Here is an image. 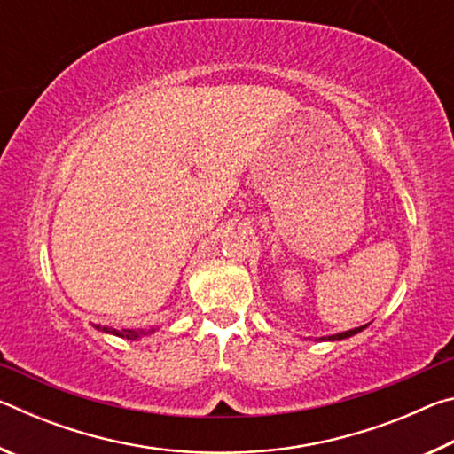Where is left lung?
Returning a JSON list of instances; mask_svg holds the SVG:
<instances>
[{"instance_id":"1","label":"left lung","mask_w":454,"mask_h":454,"mask_svg":"<svg viewBox=\"0 0 454 454\" xmlns=\"http://www.w3.org/2000/svg\"><path fill=\"white\" fill-rule=\"evenodd\" d=\"M366 328V325L364 326H358V328H355V330H347V333H338V334H333V336H320L318 340H344V338H350V336H355V334H358V333H363V330Z\"/></svg>"}]
</instances>
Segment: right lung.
I'll return each mask as SVG.
<instances>
[{"label":"right lung","instance_id":"right-lung-1","mask_svg":"<svg viewBox=\"0 0 454 454\" xmlns=\"http://www.w3.org/2000/svg\"><path fill=\"white\" fill-rule=\"evenodd\" d=\"M96 330H102V333L106 334H114V336H120V338H128V340H140L142 336H148V334H153L156 333L158 328H110V326H99V325H94Z\"/></svg>","mask_w":454,"mask_h":454}]
</instances>
